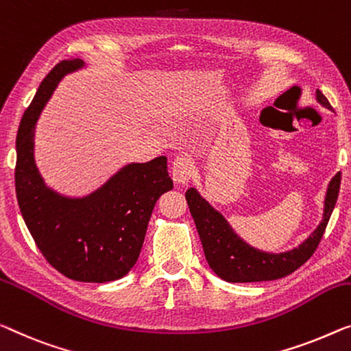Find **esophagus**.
<instances>
[{
    "label": "esophagus",
    "mask_w": 351,
    "mask_h": 351,
    "mask_svg": "<svg viewBox=\"0 0 351 351\" xmlns=\"http://www.w3.org/2000/svg\"><path fill=\"white\" fill-rule=\"evenodd\" d=\"M193 173V164L189 158L178 156L171 164V176L178 184H187Z\"/></svg>",
    "instance_id": "obj_1"
}]
</instances>
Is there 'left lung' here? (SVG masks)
Wrapping results in <instances>:
<instances>
[{"mask_svg":"<svg viewBox=\"0 0 351 351\" xmlns=\"http://www.w3.org/2000/svg\"><path fill=\"white\" fill-rule=\"evenodd\" d=\"M317 102L331 110V104L318 90ZM339 189H341V171L329 181L323 217L318 227L298 247L279 254L265 252L239 238L227 219L209 205L195 187L187 189L186 200L197 232L200 234L203 252H205L209 268L223 280L232 282V284H238V282L245 284V282L280 279L291 274L312 257L318 243L322 241L329 217L336 206Z\"/></svg>","mask_w":351,"mask_h":351,"instance_id":"1","label":"left lung"}]
</instances>
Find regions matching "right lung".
<instances>
[{
	"instance_id": "1",
	"label": "right lung",
	"mask_w": 351,
	"mask_h": 351,
	"mask_svg": "<svg viewBox=\"0 0 351 351\" xmlns=\"http://www.w3.org/2000/svg\"><path fill=\"white\" fill-rule=\"evenodd\" d=\"M85 67L64 60L49 72L17 132L15 192L23 221L47 261L78 282L121 279L137 263L156 202L173 181L167 158L130 162L96 191L67 197L45 184L34 160L36 124L62 77Z\"/></svg>"
}]
</instances>
